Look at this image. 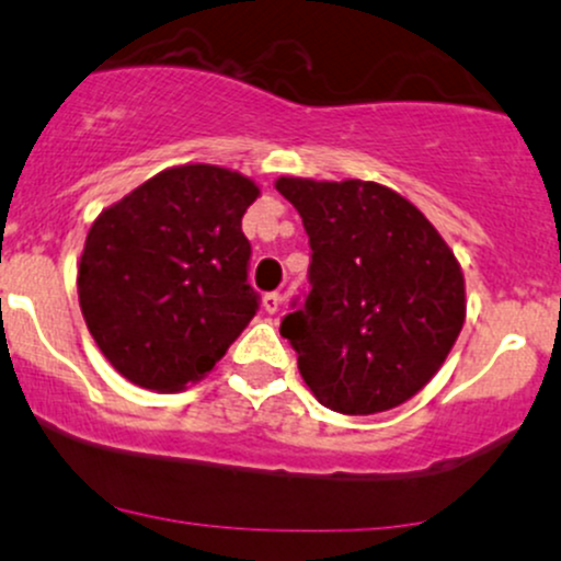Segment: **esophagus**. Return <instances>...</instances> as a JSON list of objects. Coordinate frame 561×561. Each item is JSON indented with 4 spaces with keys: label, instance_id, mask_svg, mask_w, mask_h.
Wrapping results in <instances>:
<instances>
[{
    "label": "esophagus",
    "instance_id": "34e87169",
    "mask_svg": "<svg viewBox=\"0 0 561 561\" xmlns=\"http://www.w3.org/2000/svg\"><path fill=\"white\" fill-rule=\"evenodd\" d=\"M279 306H282V296H279V293H265V296H263V309H265V314H276V311H279Z\"/></svg>",
    "mask_w": 561,
    "mask_h": 561
}]
</instances>
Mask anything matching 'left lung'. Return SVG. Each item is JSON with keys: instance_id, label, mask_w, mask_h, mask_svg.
Instances as JSON below:
<instances>
[{"instance_id": "left-lung-1", "label": "left lung", "mask_w": 561, "mask_h": 561, "mask_svg": "<svg viewBox=\"0 0 561 561\" xmlns=\"http://www.w3.org/2000/svg\"><path fill=\"white\" fill-rule=\"evenodd\" d=\"M276 191L304 217L311 247V290L279 328L304 381L322 405L352 416L414 398L465 322V279L449 244L376 182L279 176Z\"/></svg>"}]
</instances>
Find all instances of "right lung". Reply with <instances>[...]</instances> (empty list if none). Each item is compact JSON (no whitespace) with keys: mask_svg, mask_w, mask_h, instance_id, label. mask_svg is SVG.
I'll return each instance as SVG.
<instances>
[{"mask_svg":"<svg viewBox=\"0 0 561 561\" xmlns=\"http://www.w3.org/2000/svg\"><path fill=\"white\" fill-rule=\"evenodd\" d=\"M257 185L187 163L156 174L96 217L78 293L85 325L134 385L180 392L204 379L255 317L241 217Z\"/></svg>","mask_w":561,"mask_h":561,"instance_id":"1","label":"right lung"}]
</instances>
